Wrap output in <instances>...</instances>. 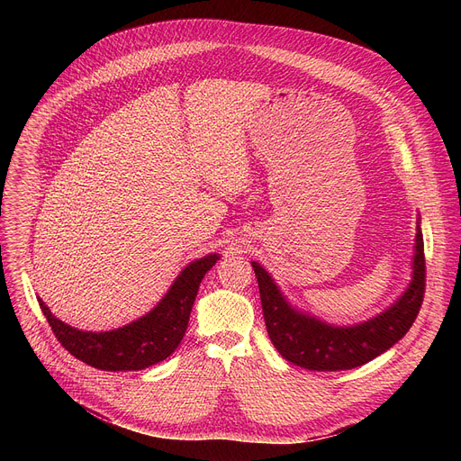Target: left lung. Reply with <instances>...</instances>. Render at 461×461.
<instances>
[{
  "mask_svg": "<svg viewBox=\"0 0 461 461\" xmlns=\"http://www.w3.org/2000/svg\"><path fill=\"white\" fill-rule=\"evenodd\" d=\"M252 267L259 285L265 327L273 346L285 360L316 372L351 370L391 349L415 323L426 287L424 239L419 222L413 280L393 306L358 325L336 327L295 310L259 263L252 261Z\"/></svg>",
  "mask_w": 461,
  "mask_h": 461,
  "instance_id": "8db88e82",
  "label": "left lung"
}]
</instances>
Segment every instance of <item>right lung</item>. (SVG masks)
Here are the masks:
<instances>
[{
	"label": "right lung",
	"instance_id": "add662e5",
	"mask_svg": "<svg viewBox=\"0 0 461 461\" xmlns=\"http://www.w3.org/2000/svg\"><path fill=\"white\" fill-rule=\"evenodd\" d=\"M218 258V254H209L188 263L149 313L115 330L91 332L75 329L52 316L42 299L37 301L59 344L72 357L108 372L143 370L167 358L181 344L202 278Z\"/></svg>",
	"mask_w": 461,
	"mask_h": 461
}]
</instances>
